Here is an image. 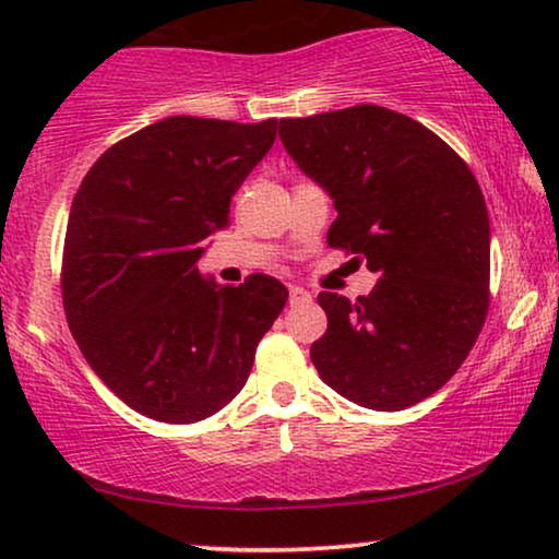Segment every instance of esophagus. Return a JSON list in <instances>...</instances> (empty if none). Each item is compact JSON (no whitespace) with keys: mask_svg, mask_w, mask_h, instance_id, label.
I'll list each match as a JSON object with an SVG mask.
<instances>
[{"mask_svg":"<svg viewBox=\"0 0 559 559\" xmlns=\"http://www.w3.org/2000/svg\"><path fill=\"white\" fill-rule=\"evenodd\" d=\"M310 300H312V295L305 287H297V285L289 287V305H305Z\"/></svg>","mask_w":559,"mask_h":559,"instance_id":"1","label":"esophagus"}]
</instances>
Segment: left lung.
<instances>
[{
	"label": "left lung",
	"instance_id": "left-lung-1",
	"mask_svg": "<svg viewBox=\"0 0 559 559\" xmlns=\"http://www.w3.org/2000/svg\"><path fill=\"white\" fill-rule=\"evenodd\" d=\"M280 140L333 198L328 247L379 274L348 302L320 293V379L346 400L400 412L445 386L486 323L491 231L476 175L419 121L384 106L282 119Z\"/></svg>",
	"mask_w": 559,
	"mask_h": 559
}]
</instances>
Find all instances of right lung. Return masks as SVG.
Returning <instances> with one entry per match:
<instances>
[{
    "label": "right lung",
    "instance_id": "add662e5",
    "mask_svg": "<svg viewBox=\"0 0 559 559\" xmlns=\"http://www.w3.org/2000/svg\"><path fill=\"white\" fill-rule=\"evenodd\" d=\"M277 136L259 124L167 117L111 144L68 216L60 289L96 377L140 415L190 425L247 384L259 341L285 308L270 274L239 287L198 274L203 241Z\"/></svg>",
    "mask_w": 559,
    "mask_h": 559
}]
</instances>
